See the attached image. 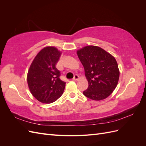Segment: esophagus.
<instances>
[{
  "label": "esophagus",
  "mask_w": 146,
  "mask_h": 146,
  "mask_svg": "<svg viewBox=\"0 0 146 146\" xmlns=\"http://www.w3.org/2000/svg\"><path fill=\"white\" fill-rule=\"evenodd\" d=\"M79 78V76H78L77 74H76L74 76V78H73V80H78V79Z\"/></svg>",
  "instance_id": "obj_1"
}]
</instances>
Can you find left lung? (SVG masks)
<instances>
[{"label":"left lung","mask_w":146,"mask_h":146,"mask_svg":"<svg viewBox=\"0 0 146 146\" xmlns=\"http://www.w3.org/2000/svg\"><path fill=\"white\" fill-rule=\"evenodd\" d=\"M77 54L89 85L83 94L94 100L107 98L115 89L119 80V70L116 59L102 48L94 46L84 47Z\"/></svg>","instance_id":"obj_1"}]
</instances>
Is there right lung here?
I'll use <instances>...</instances> for the list:
<instances>
[{"instance_id": "right-lung-1", "label": "right lung", "mask_w": 146, "mask_h": 146, "mask_svg": "<svg viewBox=\"0 0 146 146\" xmlns=\"http://www.w3.org/2000/svg\"><path fill=\"white\" fill-rule=\"evenodd\" d=\"M61 52L54 47H46L35 56L28 71L27 83L32 94L38 101L50 104L62 96L66 82L60 78L56 68Z\"/></svg>"}]
</instances>
